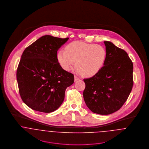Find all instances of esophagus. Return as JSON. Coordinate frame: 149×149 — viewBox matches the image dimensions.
Here are the masks:
<instances>
[{
  "instance_id": "obj_1",
  "label": "esophagus",
  "mask_w": 149,
  "mask_h": 149,
  "mask_svg": "<svg viewBox=\"0 0 149 149\" xmlns=\"http://www.w3.org/2000/svg\"><path fill=\"white\" fill-rule=\"evenodd\" d=\"M79 79H80V78H79L77 76H74V81L75 82L79 80Z\"/></svg>"
}]
</instances>
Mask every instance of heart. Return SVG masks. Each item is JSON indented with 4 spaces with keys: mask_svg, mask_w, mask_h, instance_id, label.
<instances>
[{
    "mask_svg": "<svg viewBox=\"0 0 149 149\" xmlns=\"http://www.w3.org/2000/svg\"><path fill=\"white\" fill-rule=\"evenodd\" d=\"M107 52L100 45L73 41L68 44L65 50H59L57 59L64 70L68 71L76 61L78 72L85 76H93L102 69Z\"/></svg>",
    "mask_w": 149,
    "mask_h": 149,
    "instance_id": "b5f03b06",
    "label": "heart"
}]
</instances>
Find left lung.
<instances>
[{"instance_id": "8db88e82", "label": "left lung", "mask_w": 149, "mask_h": 149, "mask_svg": "<svg viewBox=\"0 0 149 149\" xmlns=\"http://www.w3.org/2000/svg\"><path fill=\"white\" fill-rule=\"evenodd\" d=\"M107 56L104 66L92 77L84 79L85 102L94 113L108 115L119 109L133 85V63L128 54L110 41H104Z\"/></svg>"}]
</instances>
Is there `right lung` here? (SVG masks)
<instances>
[{
  "instance_id": "obj_1",
  "label": "right lung",
  "mask_w": 149,
  "mask_h": 149,
  "mask_svg": "<svg viewBox=\"0 0 149 149\" xmlns=\"http://www.w3.org/2000/svg\"><path fill=\"white\" fill-rule=\"evenodd\" d=\"M68 39L45 35L24 50L16 76L21 97L32 109L55 111L73 84V74L64 70L57 59L58 49Z\"/></svg>"
}]
</instances>
